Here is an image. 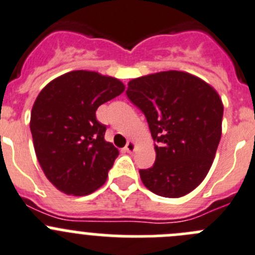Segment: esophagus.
<instances>
[{"label":"esophagus","mask_w":255,"mask_h":255,"mask_svg":"<svg viewBox=\"0 0 255 255\" xmlns=\"http://www.w3.org/2000/svg\"><path fill=\"white\" fill-rule=\"evenodd\" d=\"M135 149H136V142H135L134 140H129V141H128V144H126V146H125V151L134 152Z\"/></svg>","instance_id":"esophagus-1"}]
</instances>
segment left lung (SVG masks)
Returning a JSON list of instances; mask_svg holds the SVG:
<instances>
[{"mask_svg":"<svg viewBox=\"0 0 255 255\" xmlns=\"http://www.w3.org/2000/svg\"><path fill=\"white\" fill-rule=\"evenodd\" d=\"M128 85V98L145 114L159 144L154 166L139 171L142 184L164 198L186 195L212 168L222 136V98L200 77L175 70Z\"/></svg>","mask_w":255,"mask_h":255,"instance_id":"obj_1","label":"left lung"}]
</instances>
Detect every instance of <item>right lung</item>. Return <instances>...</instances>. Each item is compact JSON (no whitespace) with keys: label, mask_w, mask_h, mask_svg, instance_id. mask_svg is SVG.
Here are the masks:
<instances>
[{"label":"right lung","mask_w":255,"mask_h":255,"mask_svg":"<svg viewBox=\"0 0 255 255\" xmlns=\"http://www.w3.org/2000/svg\"><path fill=\"white\" fill-rule=\"evenodd\" d=\"M124 90L116 77L75 70L40 91L30 119L33 147L43 174L60 191L82 196L105 184L119 150L105 140L106 128L95 113Z\"/></svg>","instance_id":"obj_1"}]
</instances>
